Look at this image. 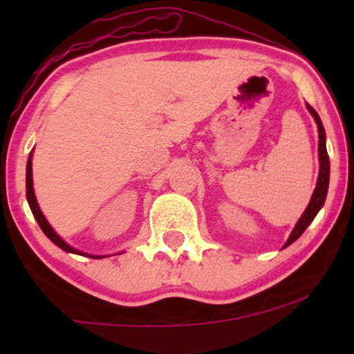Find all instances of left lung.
I'll return each instance as SVG.
<instances>
[{
  "mask_svg": "<svg viewBox=\"0 0 354 354\" xmlns=\"http://www.w3.org/2000/svg\"><path fill=\"white\" fill-rule=\"evenodd\" d=\"M306 108L308 111L311 113V116L315 118L316 126H318V140H319L318 141V160H319L318 181H316V188L313 191L311 200L308 203V208L304 209L301 218L298 219V223L295 225L290 238H288V241L284 243L283 248L290 246L291 243H295L296 239L304 233V230L311 225V221L316 218V214L319 213V209L323 208L324 201H326L328 186H330V158H328V151H326V133H324L323 123H321V118L318 113H316L310 104H306Z\"/></svg>",
  "mask_w": 354,
  "mask_h": 354,
  "instance_id": "obj_1",
  "label": "left lung"
}]
</instances>
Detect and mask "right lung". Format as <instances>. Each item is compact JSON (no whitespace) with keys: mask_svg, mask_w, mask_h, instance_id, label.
I'll return each mask as SVG.
<instances>
[{"mask_svg":"<svg viewBox=\"0 0 354 354\" xmlns=\"http://www.w3.org/2000/svg\"><path fill=\"white\" fill-rule=\"evenodd\" d=\"M31 160H33V151L30 153V158H28V165H26V200H28V205H30V208H31V213H33V216L36 221H38L39 228L43 230V233L46 234V236L50 238L56 246H59L61 250L66 251V253L88 256V258H93V259H101V258H106V256H109V254L104 256V254L83 253V251L76 250V248L68 245V243L64 241V239L61 238L55 230H53V226L48 223V219L44 218V214H43L41 208H39L38 201H36V194H35V188H33V163H31Z\"/></svg>","mask_w":354,"mask_h":354,"instance_id":"obj_1","label":"right lung"}]
</instances>
